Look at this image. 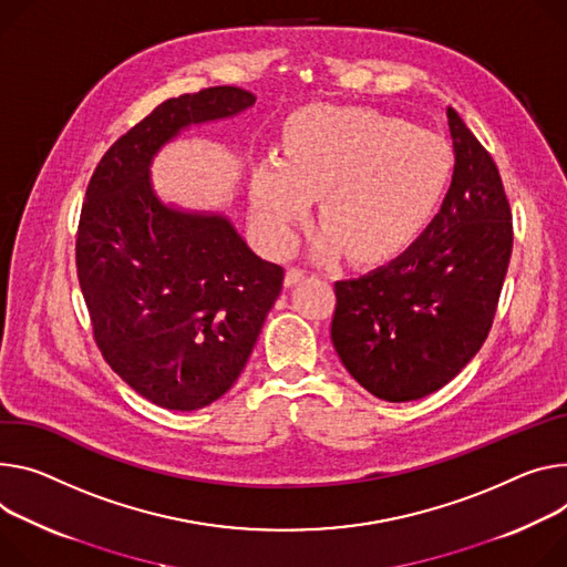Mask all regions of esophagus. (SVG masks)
Segmentation results:
<instances>
[{
	"instance_id": "1",
	"label": "esophagus",
	"mask_w": 567,
	"mask_h": 567,
	"mask_svg": "<svg viewBox=\"0 0 567 567\" xmlns=\"http://www.w3.org/2000/svg\"><path fill=\"white\" fill-rule=\"evenodd\" d=\"M305 276H307V271H302V269H298V267H291V269H287L285 285H287V287H293V285L300 282Z\"/></svg>"
}]
</instances>
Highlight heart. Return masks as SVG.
<instances>
[{"instance_id":"1","label":"heart","mask_w":567,"mask_h":567,"mask_svg":"<svg viewBox=\"0 0 567 567\" xmlns=\"http://www.w3.org/2000/svg\"><path fill=\"white\" fill-rule=\"evenodd\" d=\"M452 176L443 137L371 109L317 106L287 124L285 156L257 161L250 203L271 244L289 250L323 196L321 252L380 265L421 237Z\"/></svg>"}]
</instances>
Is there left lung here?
Wrapping results in <instances>:
<instances>
[{
    "mask_svg": "<svg viewBox=\"0 0 567 567\" xmlns=\"http://www.w3.org/2000/svg\"><path fill=\"white\" fill-rule=\"evenodd\" d=\"M454 176L441 213L389 265L334 282L332 343L346 371L389 402L447 384L488 337L513 224L491 153L447 109Z\"/></svg>",
    "mask_w": 567,
    "mask_h": 567,
    "instance_id": "obj_1",
    "label": "left lung"
}]
</instances>
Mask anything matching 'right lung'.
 Listing matches in <instances>:
<instances>
[{
	"label": "right lung",
	"mask_w": 567,
	"mask_h": 567,
	"mask_svg": "<svg viewBox=\"0 0 567 567\" xmlns=\"http://www.w3.org/2000/svg\"><path fill=\"white\" fill-rule=\"evenodd\" d=\"M252 104L233 85L167 99L106 151L85 192L76 271L94 341L133 391L165 409H200L237 382L285 271L228 217L161 200L148 169L181 131Z\"/></svg>",
	"instance_id": "obj_1"
}]
</instances>
